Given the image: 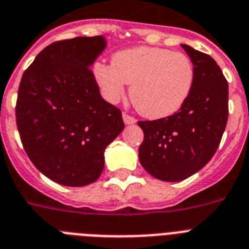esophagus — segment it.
<instances>
[{
	"label": "esophagus",
	"instance_id": "obj_1",
	"mask_svg": "<svg viewBox=\"0 0 249 249\" xmlns=\"http://www.w3.org/2000/svg\"><path fill=\"white\" fill-rule=\"evenodd\" d=\"M123 119H124V123L126 125H131V124H135V123H137V119L133 118V116H130V115L126 114V112H124V114H123Z\"/></svg>",
	"mask_w": 249,
	"mask_h": 249
}]
</instances>
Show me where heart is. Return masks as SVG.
Returning <instances> with one entry per match:
<instances>
[{"mask_svg": "<svg viewBox=\"0 0 249 249\" xmlns=\"http://www.w3.org/2000/svg\"><path fill=\"white\" fill-rule=\"evenodd\" d=\"M93 77L108 102H119L131 85L130 99L142 115L160 119L185 105L195 83L189 55L164 48L138 47L114 54L112 63L96 62Z\"/></svg>", "mask_w": 249, "mask_h": 249, "instance_id": "1", "label": "heart"}]
</instances>
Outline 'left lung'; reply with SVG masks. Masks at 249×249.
<instances>
[{
	"instance_id": "1",
	"label": "left lung",
	"mask_w": 249,
	"mask_h": 249,
	"mask_svg": "<svg viewBox=\"0 0 249 249\" xmlns=\"http://www.w3.org/2000/svg\"><path fill=\"white\" fill-rule=\"evenodd\" d=\"M195 67L191 95L178 111L138 121L144 133L139 160L149 175L167 182L200 171L218 149L228 121V82L209 54L182 44Z\"/></svg>"
}]
</instances>
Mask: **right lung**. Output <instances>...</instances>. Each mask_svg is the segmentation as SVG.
<instances>
[{"mask_svg":"<svg viewBox=\"0 0 249 249\" xmlns=\"http://www.w3.org/2000/svg\"><path fill=\"white\" fill-rule=\"evenodd\" d=\"M105 47L101 35L54 41L37 54L18 86L15 111L25 152L60 185L95 182L106 147L124 129L121 111L102 99L89 68Z\"/></svg>","mask_w":249,"mask_h":249,"instance_id":"1","label":"right lung"}]
</instances>
